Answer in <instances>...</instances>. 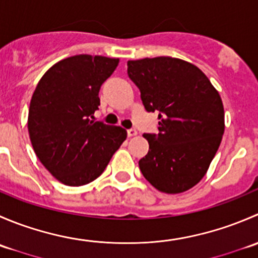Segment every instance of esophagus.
Instances as JSON below:
<instances>
[{
	"label": "esophagus",
	"instance_id": "esophagus-1",
	"mask_svg": "<svg viewBox=\"0 0 258 258\" xmlns=\"http://www.w3.org/2000/svg\"><path fill=\"white\" fill-rule=\"evenodd\" d=\"M136 135H137V131L135 128L127 130V136H128V137H135Z\"/></svg>",
	"mask_w": 258,
	"mask_h": 258
}]
</instances>
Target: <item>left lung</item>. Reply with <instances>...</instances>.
I'll use <instances>...</instances> for the list:
<instances>
[{"label":"left lung","instance_id":"obj_1","mask_svg":"<svg viewBox=\"0 0 258 258\" xmlns=\"http://www.w3.org/2000/svg\"><path fill=\"white\" fill-rule=\"evenodd\" d=\"M128 77L140 88L146 111H158V135L145 134L148 153L139 161L145 178L175 195L206 175L225 132L218 91L197 66L173 57L132 59Z\"/></svg>","mask_w":258,"mask_h":258}]
</instances>
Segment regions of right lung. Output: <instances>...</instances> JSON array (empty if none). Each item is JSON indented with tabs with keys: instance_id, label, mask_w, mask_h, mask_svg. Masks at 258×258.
<instances>
[{
	"instance_id": "add662e5",
	"label": "right lung",
	"mask_w": 258,
	"mask_h": 258,
	"mask_svg": "<svg viewBox=\"0 0 258 258\" xmlns=\"http://www.w3.org/2000/svg\"><path fill=\"white\" fill-rule=\"evenodd\" d=\"M118 58L77 54L54 63L38 81L28 110V134L38 160L67 186H82L105 171L127 131L95 121L101 85Z\"/></svg>"
}]
</instances>
